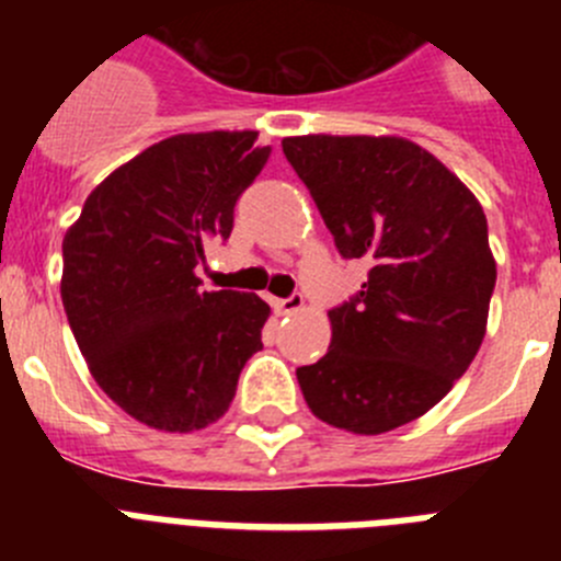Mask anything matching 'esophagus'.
Segmentation results:
<instances>
[{
	"instance_id": "esophagus-1",
	"label": "esophagus",
	"mask_w": 561,
	"mask_h": 561,
	"mask_svg": "<svg viewBox=\"0 0 561 561\" xmlns=\"http://www.w3.org/2000/svg\"><path fill=\"white\" fill-rule=\"evenodd\" d=\"M272 306H275L280 314H295V311L304 309V295H300V291H291L289 297H277V300H272Z\"/></svg>"
}]
</instances>
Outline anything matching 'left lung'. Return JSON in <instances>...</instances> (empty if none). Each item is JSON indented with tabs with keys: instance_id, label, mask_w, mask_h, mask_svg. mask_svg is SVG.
I'll list each match as a JSON object with an SVG mask.
<instances>
[{
	"instance_id": "obj_1",
	"label": "left lung",
	"mask_w": 561,
	"mask_h": 561,
	"mask_svg": "<svg viewBox=\"0 0 561 561\" xmlns=\"http://www.w3.org/2000/svg\"><path fill=\"white\" fill-rule=\"evenodd\" d=\"M342 257L368 280L334 306L329 354L297 368L311 413L379 435L435 408L485 334L497 266L483 207L433 153L401 137H286Z\"/></svg>"
}]
</instances>
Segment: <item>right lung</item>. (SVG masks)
I'll return each instance as SVG.
<instances>
[{"label": "right lung", "mask_w": 561, "mask_h": 561, "mask_svg": "<svg viewBox=\"0 0 561 561\" xmlns=\"http://www.w3.org/2000/svg\"><path fill=\"white\" fill-rule=\"evenodd\" d=\"M255 131L168 137L89 193L64 236L61 300L103 393L153 430L187 433L230 408L264 348L270 306L252 291H205L196 266L227 241L238 196L272 148Z\"/></svg>", "instance_id": "add662e5"}]
</instances>
